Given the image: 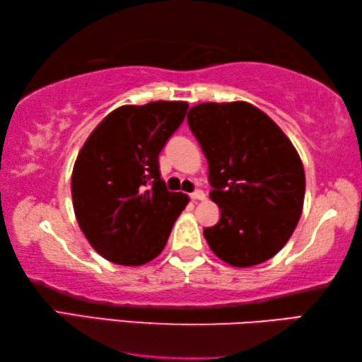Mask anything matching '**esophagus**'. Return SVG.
Segmentation results:
<instances>
[{
    "instance_id": "1",
    "label": "esophagus",
    "mask_w": 362,
    "mask_h": 362,
    "mask_svg": "<svg viewBox=\"0 0 362 362\" xmlns=\"http://www.w3.org/2000/svg\"><path fill=\"white\" fill-rule=\"evenodd\" d=\"M192 200H205V192L204 191H195L191 194Z\"/></svg>"
}]
</instances>
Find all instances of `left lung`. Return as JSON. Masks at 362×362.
<instances>
[{
    "mask_svg": "<svg viewBox=\"0 0 362 362\" xmlns=\"http://www.w3.org/2000/svg\"><path fill=\"white\" fill-rule=\"evenodd\" d=\"M187 123L209 160L210 199L221 210L204 235L211 252L235 268L268 262L297 228L305 170L292 141L255 105L202 103Z\"/></svg>",
    "mask_w": 362,
    "mask_h": 362,
    "instance_id": "left-lung-1",
    "label": "left lung"
}]
</instances>
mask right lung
<instances>
[{"label": "right lung", "mask_w": 362, "mask_h": 362, "mask_svg": "<svg viewBox=\"0 0 362 362\" xmlns=\"http://www.w3.org/2000/svg\"><path fill=\"white\" fill-rule=\"evenodd\" d=\"M185 100L122 105L88 136L72 171V200L81 233L100 257L141 266L167 245L189 204L160 177L158 153L185 120Z\"/></svg>", "instance_id": "right-lung-1"}]
</instances>
